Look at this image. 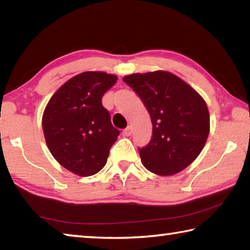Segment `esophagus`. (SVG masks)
<instances>
[{
  "mask_svg": "<svg viewBox=\"0 0 250 250\" xmlns=\"http://www.w3.org/2000/svg\"><path fill=\"white\" fill-rule=\"evenodd\" d=\"M132 133V129H131V126H128V128H125L124 131H122V135L124 137H129Z\"/></svg>",
  "mask_w": 250,
  "mask_h": 250,
  "instance_id": "34e87169",
  "label": "esophagus"
}]
</instances>
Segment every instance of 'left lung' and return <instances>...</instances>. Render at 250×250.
<instances>
[{
  "instance_id": "obj_1",
  "label": "left lung",
  "mask_w": 250,
  "mask_h": 250,
  "mask_svg": "<svg viewBox=\"0 0 250 250\" xmlns=\"http://www.w3.org/2000/svg\"><path fill=\"white\" fill-rule=\"evenodd\" d=\"M124 82L140 97L153 125L150 143L139 149L143 166L162 176L184 170L200 155L208 138L209 113L205 100L168 71L128 75Z\"/></svg>"
}]
</instances>
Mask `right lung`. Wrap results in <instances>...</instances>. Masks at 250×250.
Masks as SVG:
<instances>
[{
    "label": "right lung",
    "instance_id": "1",
    "mask_svg": "<svg viewBox=\"0 0 250 250\" xmlns=\"http://www.w3.org/2000/svg\"><path fill=\"white\" fill-rule=\"evenodd\" d=\"M116 75L84 71L66 82L44 110V137L50 153L67 170L90 176L103 168L119 130L101 98L117 83Z\"/></svg>",
    "mask_w": 250,
    "mask_h": 250
}]
</instances>
